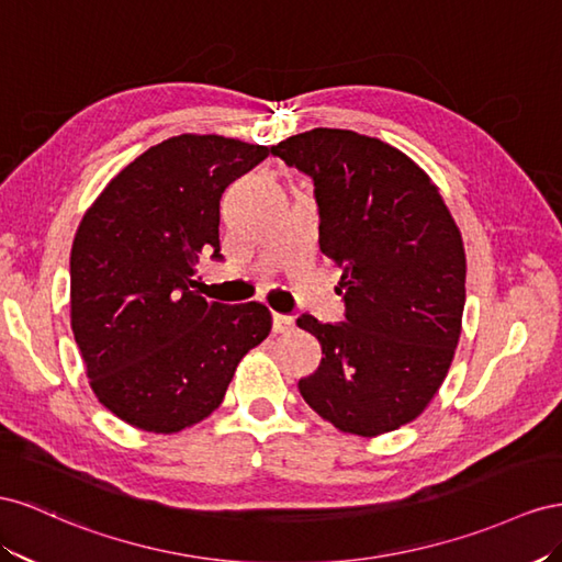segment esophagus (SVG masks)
<instances>
[{
	"label": "esophagus",
	"instance_id": "obj_1",
	"mask_svg": "<svg viewBox=\"0 0 562 562\" xmlns=\"http://www.w3.org/2000/svg\"><path fill=\"white\" fill-rule=\"evenodd\" d=\"M272 329H276L278 334H290L294 329V317L276 313L272 315Z\"/></svg>",
	"mask_w": 562,
	"mask_h": 562
}]
</instances>
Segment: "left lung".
Here are the masks:
<instances>
[{
	"label": "left lung",
	"instance_id": "left-lung-1",
	"mask_svg": "<svg viewBox=\"0 0 562 562\" xmlns=\"http://www.w3.org/2000/svg\"><path fill=\"white\" fill-rule=\"evenodd\" d=\"M270 153L313 181L319 249L341 268L346 323L296 319L325 356L299 381L303 400L362 438L409 424L461 334L467 256L450 210L407 155L372 136L319 126Z\"/></svg>",
	"mask_w": 562,
	"mask_h": 562
}]
</instances>
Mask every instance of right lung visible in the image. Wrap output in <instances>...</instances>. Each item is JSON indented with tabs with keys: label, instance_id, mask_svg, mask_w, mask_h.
Wrapping results in <instances>:
<instances>
[{
	"label": "right lung",
	"instance_id": "obj_1",
	"mask_svg": "<svg viewBox=\"0 0 562 562\" xmlns=\"http://www.w3.org/2000/svg\"><path fill=\"white\" fill-rule=\"evenodd\" d=\"M270 155L223 136L181 134L124 167L79 223L70 254V317L99 403L150 432L210 416L237 362L270 334L259 301H206L200 254L221 261L223 190Z\"/></svg>",
	"mask_w": 562,
	"mask_h": 562
}]
</instances>
